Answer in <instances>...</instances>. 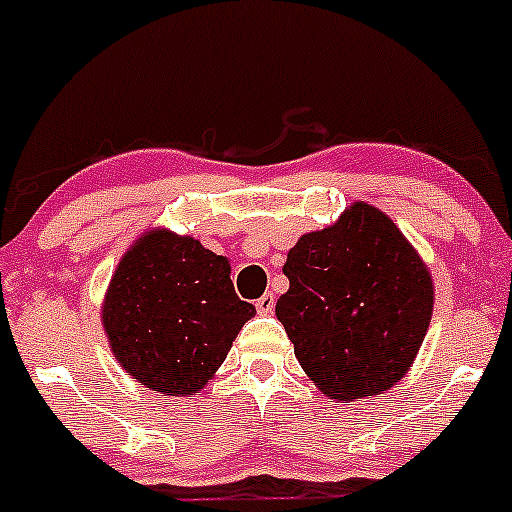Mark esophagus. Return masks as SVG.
Segmentation results:
<instances>
[{"mask_svg": "<svg viewBox=\"0 0 512 512\" xmlns=\"http://www.w3.org/2000/svg\"><path fill=\"white\" fill-rule=\"evenodd\" d=\"M255 307H257V312H260V314H270L272 309H275V294L265 292L260 299H257Z\"/></svg>", "mask_w": 512, "mask_h": 512, "instance_id": "1", "label": "esophagus"}]
</instances>
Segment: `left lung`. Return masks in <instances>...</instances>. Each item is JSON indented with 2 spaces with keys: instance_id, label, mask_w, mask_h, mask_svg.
I'll return each mask as SVG.
<instances>
[{
  "instance_id": "1",
  "label": "left lung",
  "mask_w": 512,
  "mask_h": 512,
  "mask_svg": "<svg viewBox=\"0 0 512 512\" xmlns=\"http://www.w3.org/2000/svg\"><path fill=\"white\" fill-rule=\"evenodd\" d=\"M277 299L309 379L339 401L391 389L426 337L433 309L428 270L384 213L356 203L339 223L299 237Z\"/></svg>"
}]
</instances>
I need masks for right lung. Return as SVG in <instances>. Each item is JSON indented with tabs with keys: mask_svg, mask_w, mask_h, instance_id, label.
<instances>
[{
	"mask_svg": "<svg viewBox=\"0 0 512 512\" xmlns=\"http://www.w3.org/2000/svg\"><path fill=\"white\" fill-rule=\"evenodd\" d=\"M255 314L230 280L225 257L193 237L156 230L118 265L103 329L123 369L160 394H195Z\"/></svg>",
	"mask_w": 512,
	"mask_h": 512,
	"instance_id": "add662e5",
	"label": "right lung"
}]
</instances>
